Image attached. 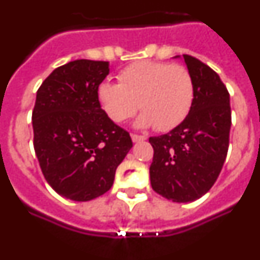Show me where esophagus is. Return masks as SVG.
<instances>
[{
    "label": "esophagus",
    "instance_id": "obj_1",
    "mask_svg": "<svg viewBox=\"0 0 260 260\" xmlns=\"http://www.w3.org/2000/svg\"><path fill=\"white\" fill-rule=\"evenodd\" d=\"M132 139L133 142H142V141H146V137L144 135H138V134H132Z\"/></svg>",
    "mask_w": 260,
    "mask_h": 260
}]
</instances>
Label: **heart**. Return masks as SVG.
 Here are the masks:
<instances>
[{"instance_id":"obj_1","label":"heart","mask_w":260,"mask_h":260,"mask_svg":"<svg viewBox=\"0 0 260 260\" xmlns=\"http://www.w3.org/2000/svg\"><path fill=\"white\" fill-rule=\"evenodd\" d=\"M98 99L113 122L128 119L139 107L143 113L138 118V126L153 125L158 132H167L189 114L194 83L189 70L182 65L138 61L119 71L118 84H99Z\"/></svg>"}]
</instances>
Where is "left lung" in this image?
I'll list each match as a JSON object with an SVG mask.
<instances>
[{
  "mask_svg": "<svg viewBox=\"0 0 260 260\" xmlns=\"http://www.w3.org/2000/svg\"><path fill=\"white\" fill-rule=\"evenodd\" d=\"M183 59L194 83L189 114L168 134L150 138L151 186L177 203L197 201L212 187L226 158L232 125L229 92L219 75L195 57Z\"/></svg>",
  "mask_w": 260,
  "mask_h": 260,
  "instance_id": "obj_1",
  "label": "left lung"
}]
</instances>
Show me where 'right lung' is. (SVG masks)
<instances>
[{
	"mask_svg": "<svg viewBox=\"0 0 260 260\" xmlns=\"http://www.w3.org/2000/svg\"><path fill=\"white\" fill-rule=\"evenodd\" d=\"M109 62L77 59L54 69L41 83L32 112L34 148L41 172L57 194L77 202L112 187L132 138L107 116L98 87Z\"/></svg>",
	"mask_w": 260,
	"mask_h": 260,
	"instance_id": "add662e5",
	"label": "right lung"
}]
</instances>
